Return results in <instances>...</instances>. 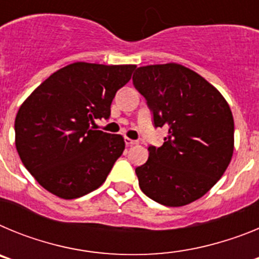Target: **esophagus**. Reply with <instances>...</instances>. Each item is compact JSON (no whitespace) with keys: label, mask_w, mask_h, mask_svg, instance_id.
<instances>
[{"label":"esophagus","mask_w":259,"mask_h":259,"mask_svg":"<svg viewBox=\"0 0 259 259\" xmlns=\"http://www.w3.org/2000/svg\"><path fill=\"white\" fill-rule=\"evenodd\" d=\"M124 143H125V145H127V146H132V145H136L137 141L136 140H132V139H128V137H125Z\"/></svg>","instance_id":"obj_1"}]
</instances>
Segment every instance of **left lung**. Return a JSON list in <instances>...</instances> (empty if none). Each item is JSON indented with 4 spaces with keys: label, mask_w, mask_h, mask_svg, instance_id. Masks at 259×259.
Masks as SVG:
<instances>
[{
    "label": "left lung",
    "mask_w": 259,
    "mask_h": 259,
    "mask_svg": "<svg viewBox=\"0 0 259 259\" xmlns=\"http://www.w3.org/2000/svg\"><path fill=\"white\" fill-rule=\"evenodd\" d=\"M135 88L145 97L154 127H166L163 145H150L136 167L141 191L164 206L201 198L227 170L233 153V116L227 101L197 72L178 63L143 66Z\"/></svg>",
    "instance_id": "1"
}]
</instances>
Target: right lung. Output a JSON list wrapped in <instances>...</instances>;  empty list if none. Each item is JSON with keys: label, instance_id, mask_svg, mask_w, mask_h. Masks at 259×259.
<instances>
[{"label": "right lung", "instance_id": "obj_1", "mask_svg": "<svg viewBox=\"0 0 259 259\" xmlns=\"http://www.w3.org/2000/svg\"><path fill=\"white\" fill-rule=\"evenodd\" d=\"M135 68L76 62L50 75L23 102L15 145L42 188L72 200L104 184L124 150V139L91 124L109 118L115 93Z\"/></svg>", "mask_w": 259, "mask_h": 259}]
</instances>
